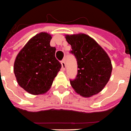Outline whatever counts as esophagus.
Instances as JSON below:
<instances>
[{
	"label": "esophagus",
	"mask_w": 131,
	"mask_h": 131,
	"mask_svg": "<svg viewBox=\"0 0 131 131\" xmlns=\"http://www.w3.org/2000/svg\"><path fill=\"white\" fill-rule=\"evenodd\" d=\"M61 66H62V69L65 70L66 69V62H65V59L61 61Z\"/></svg>",
	"instance_id": "34e87169"
}]
</instances>
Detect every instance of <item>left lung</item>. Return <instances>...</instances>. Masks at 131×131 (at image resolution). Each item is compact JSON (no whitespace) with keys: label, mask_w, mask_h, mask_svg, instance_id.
Instances as JSON below:
<instances>
[{"label":"left lung","mask_w":131,"mask_h":131,"mask_svg":"<svg viewBox=\"0 0 131 131\" xmlns=\"http://www.w3.org/2000/svg\"><path fill=\"white\" fill-rule=\"evenodd\" d=\"M72 53L78 63L76 78L70 80L74 90L84 97H90L102 90L112 71L111 59L94 39L85 34H66Z\"/></svg>","instance_id":"1"}]
</instances>
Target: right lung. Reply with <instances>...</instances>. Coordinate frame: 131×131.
I'll use <instances>...</instances> for the list:
<instances>
[{
	"label": "right lung",
	"mask_w": 131,
	"mask_h": 131,
	"mask_svg": "<svg viewBox=\"0 0 131 131\" xmlns=\"http://www.w3.org/2000/svg\"><path fill=\"white\" fill-rule=\"evenodd\" d=\"M51 38L46 32L36 34L15 58L13 69L17 83L31 94L47 92L61 68L55 57L56 48L50 46Z\"/></svg>",
	"instance_id": "right-lung-1"
}]
</instances>
